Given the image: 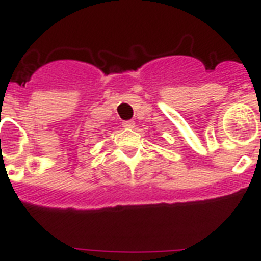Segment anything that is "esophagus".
<instances>
[{"label": "esophagus", "instance_id": "34e87169", "mask_svg": "<svg viewBox=\"0 0 261 261\" xmlns=\"http://www.w3.org/2000/svg\"><path fill=\"white\" fill-rule=\"evenodd\" d=\"M123 127L124 128H134L135 123L133 120H126V122H123Z\"/></svg>", "mask_w": 261, "mask_h": 261}]
</instances>
